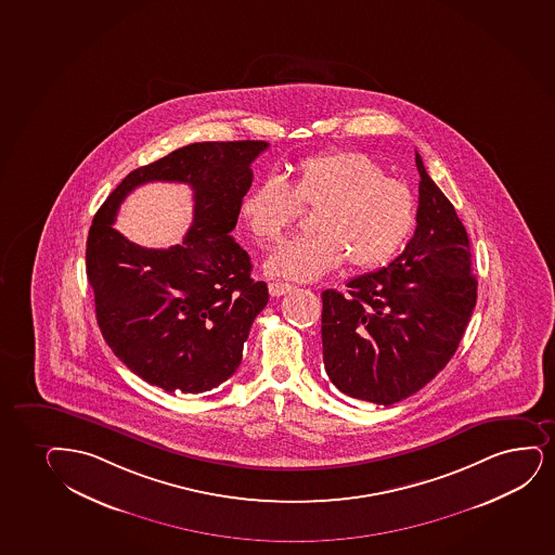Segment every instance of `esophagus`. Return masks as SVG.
I'll return each mask as SVG.
<instances>
[{
    "label": "esophagus",
    "mask_w": 555,
    "mask_h": 555,
    "mask_svg": "<svg viewBox=\"0 0 555 555\" xmlns=\"http://www.w3.org/2000/svg\"><path fill=\"white\" fill-rule=\"evenodd\" d=\"M292 284H284V282H269V294L273 297H281V295L292 292Z\"/></svg>",
    "instance_id": "34e87169"
}]
</instances>
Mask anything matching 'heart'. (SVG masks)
<instances>
[{
    "mask_svg": "<svg viewBox=\"0 0 555 555\" xmlns=\"http://www.w3.org/2000/svg\"><path fill=\"white\" fill-rule=\"evenodd\" d=\"M301 206L318 207L315 233L276 248L266 261L271 276L315 281L346 258L351 268H377L402 247L415 220L410 189L361 151L302 158L292 186L276 176L261 179L245 194L240 215L254 240L276 243L297 222Z\"/></svg>",
    "mask_w": 555,
    "mask_h": 555,
    "instance_id": "1",
    "label": "heart"
}]
</instances>
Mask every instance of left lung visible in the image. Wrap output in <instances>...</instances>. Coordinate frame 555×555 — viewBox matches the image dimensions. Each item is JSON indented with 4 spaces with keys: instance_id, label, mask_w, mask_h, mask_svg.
Masks as SVG:
<instances>
[{
    "instance_id": "8db88e82",
    "label": "left lung",
    "mask_w": 555,
    "mask_h": 555,
    "mask_svg": "<svg viewBox=\"0 0 555 555\" xmlns=\"http://www.w3.org/2000/svg\"><path fill=\"white\" fill-rule=\"evenodd\" d=\"M418 176L417 228L387 268L348 292L322 294L323 363L344 395L390 405L446 369L477 302L472 248L462 220L426 173Z\"/></svg>"
}]
</instances>
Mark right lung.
I'll return each instance as SVG.
<instances>
[{
    "label": "right lung",
    "instance_id": "right-lung-1",
    "mask_svg": "<svg viewBox=\"0 0 555 555\" xmlns=\"http://www.w3.org/2000/svg\"><path fill=\"white\" fill-rule=\"evenodd\" d=\"M268 142H202L130 171L90 228L86 273L96 323L114 356L168 392L198 395L224 384L243 359L268 284L250 279L247 250L233 240L253 165ZM176 180L192 186L193 224L170 249H144L111 227L137 185Z\"/></svg>",
    "mask_w": 555,
    "mask_h": 555
}]
</instances>
